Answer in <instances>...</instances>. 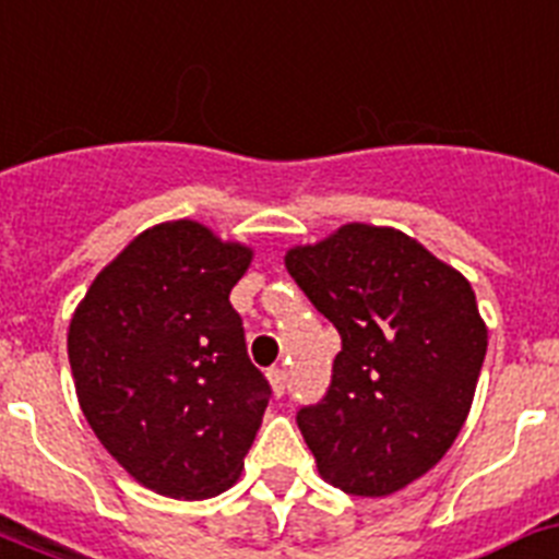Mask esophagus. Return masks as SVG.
I'll use <instances>...</instances> for the list:
<instances>
[{"label":"esophagus","instance_id":"obj_1","mask_svg":"<svg viewBox=\"0 0 559 559\" xmlns=\"http://www.w3.org/2000/svg\"><path fill=\"white\" fill-rule=\"evenodd\" d=\"M266 374H270V383L272 389H275V395H284V392H287V369L272 367Z\"/></svg>","mask_w":559,"mask_h":559}]
</instances>
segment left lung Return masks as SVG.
Instances as JSON below:
<instances>
[{
  "mask_svg": "<svg viewBox=\"0 0 559 559\" xmlns=\"http://www.w3.org/2000/svg\"><path fill=\"white\" fill-rule=\"evenodd\" d=\"M284 261L341 335L330 386L295 415L318 472L358 497L409 486L472 409L489 344L472 284L415 238L369 224Z\"/></svg>",
  "mask_w": 559,
  "mask_h": 559,
  "instance_id": "left-lung-1",
  "label": "left lung"
}]
</instances>
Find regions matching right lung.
<instances>
[{"label":"right lung","mask_w":559,"mask_h":559,"mask_svg":"<svg viewBox=\"0 0 559 559\" xmlns=\"http://www.w3.org/2000/svg\"><path fill=\"white\" fill-rule=\"evenodd\" d=\"M250 258L195 222L158 224L98 272L70 321L87 424L158 495H222L261 429L272 386L229 304Z\"/></svg>","instance_id":"1"}]
</instances>
